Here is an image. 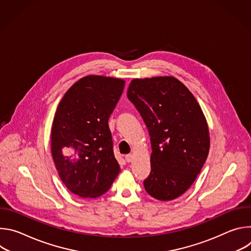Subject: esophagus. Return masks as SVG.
Here are the masks:
<instances>
[{
  "label": "esophagus",
  "instance_id": "esophagus-1",
  "mask_svg": "<svg viewBox=\"0 0 251 251\" xmlns=\"http://www.w3.org/2000/svg\"><path fill=\"white\" fill-rule=\"evenodd\" d=\"M125 160H126L128 163L132 162V161H133V155H132V154H128V155H126V156H125Z\"/></svg>",
  "mask_w": 251,
  "mask_h": 251
}]
</instances>
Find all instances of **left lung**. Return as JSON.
<instances>
[{
    "label": "left lung",
    "mask_w": 251,
    "mask_h": 251,
    "mask_svg": "<svg viewBox=\"0 0 251 251\" xmlns=\"http://www.w3.org/2000/svg\"><path fill=\"white\" fill-rule=\"evenodd\" d=\"M150 135L151 173L146 192L172 201L195 182L209 150L205 117L192 92L173 76L133 79L127 90Z\"/></svg>",
    "instance_id": "left-lung-1"
}]
</instances>
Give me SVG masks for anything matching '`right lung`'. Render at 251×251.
I'll use <instances>...</instances> for the list:
<instances>
[{"label": "right lung", "mask_w": 251, "mask_h": 251, "mask_svg": "<svg viewBox=\"0 0 251 251\" xmlns=\"http://www.w3.org/2000/svg\"><path fill=\"white\" fill-rule=\"evenodd\" d=\"M120 78L87 75L60 100L51 126V155L65 187L80 198L109 190L120 172L108 119L123 92Z\"/></svg>", "instance_id": "1"}]
</instances>
